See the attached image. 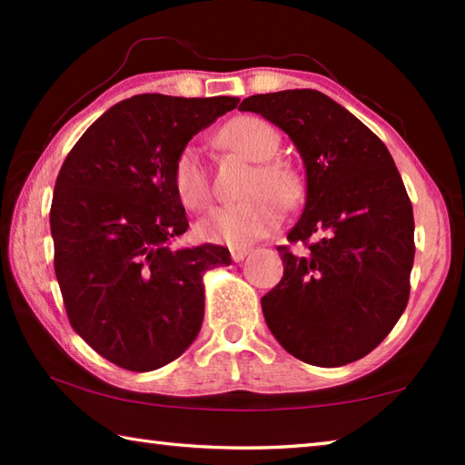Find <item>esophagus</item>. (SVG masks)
Returning <instances> with one entry per match:
<instances>
[{"mask_svg": "<svg viewBox=\"0 0 465 465\" xmlns=\"http://www.w3.org/2000/svg\"><path fill=\"white\" fill-rule=\"evenodd\" d=\"M248 254H250V248H238V246L232 248V258L235 262H242Z\"/></svg>", "mask_w": 465, "mask_h": 465, "instance_id": "obj_1", "label": "esophagus"}]
</instances>
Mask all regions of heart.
Wrapping results in <instances>:
<instances>
[{"mask_svg":"<svg viewBox=\"0 0 465 465\" xmlns=\"http://www.w3.org/2000/svg\"><path fill=\"white\" fill-rule=\"evenodd\" d=\"M219 141L235 153L256 162L243 199L230 207L215 209L196 225L203 240L243 246L264 238L282 222V207L293 209L303 199V178L277 153L279 131L261 116L242 114L227 121L219 131ZM172 186L180 203L188 209H204L211 203V180L201 149L186 143L172 163Z\"/></svg>","mask_w":465,"mask_h":465,"instance_id":"heart-1","label":"heart"}]
</instances>
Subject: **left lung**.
Masks as SVG:
<instances>
[{"mask_svg":"<svg viewBox=\"0 0 465 465\" xmlns=\"http://www.w3.org/2000/svg\"><path fill=\"white\" fill-rule=\"evenodd\" d=\"M240 110L285 131L308 176L287 233L305 250L277 248L285 272L262 297L266 324L303 363H352L391 332L411 295L414 215L400 172L383 141L322 92L256 94Z\"/></svg>","mask_w":465,"mask_h":465,"instance_id":"8db88e82","label":"left lung"}]
</instances>
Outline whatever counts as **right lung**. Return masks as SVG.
I'll list each match as a JSON object with an SVG mask.
<instances>
[{
  "label": "right lung",
  "instance_id": "obj_1",
  "mask_svg": "<svg viewBox=\"0 0 465 465\" xmlns=\"http://www.w3.org/2000/svg\"><path fill=\"white\" fill-rule=\"evenodd\" d=\"M240 98L139 94L108 108L67 153L54 183V274L69 324L127 371L178 359L203 324V274L232 262L215 243L172 250L188 230L172 163Z\"/></svg>",
  "mask_w": 465,
  "mask_h": 465
}]
</instances>
